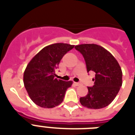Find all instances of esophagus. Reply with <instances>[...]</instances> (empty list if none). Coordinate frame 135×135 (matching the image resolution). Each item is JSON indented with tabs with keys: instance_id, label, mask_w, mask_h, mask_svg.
<instances>
[{
	"instance_id": "obj_1",
	"label": "esophagus",
	"mask_w": 135,
	"mask_h": 135,
	"mask_svg": "<svg viewBox=\"0 0 135 135\" xmlns=\"http://www.w3.org/2000/svg\"><path fill=\"white\" fill-rule=\"evenodd\" d=\"M74 84L76 85V86H79V85H80V83H76V82H75V83H74Z\"/></svg>"
}]
</instances>
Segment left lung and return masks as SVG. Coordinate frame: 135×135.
Returning <instances> with one entry per match:
<instances>
[{"label": "left lung", "instance_id": "1", "mask_svg": "<svg viewBox=\"0 0 135 135\" xmlns=\"http://www.w3.org/2000/svg\"><path fill=\"white\" fill-rule=\"evenodd\" d=\"M84 57L88 72L95 73L92 87L80 98L82 106L88 109H99L107 107L115 99L122 86L121 68L115 58L103 47L96 44L76 45Z\"/></svg>", "mask_w": 135, "mask_h": 135}]
</instances>
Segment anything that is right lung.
<instances>
[{
    "label": "right lung",
    "mask_w": 135,
    "mask_h": 135,
    "mask_svg": "<svg viewBox=\"0 0 135 135\" xmlns=\"http://www.w3.org/2000/svg\"><path fill=\"white\" fill-rule=\"evenodd\" d=\"M74 47L67 43H55L43 47L33 57L24 72V87L31 99L43 108H53L64 100L73 82L55 78V69L65 54Z\"/></svg>",
    "instance_id": "1"
}]
</instances>
